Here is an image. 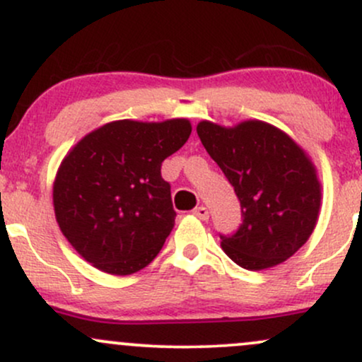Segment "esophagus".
Listing matches in <instances>:
<instances>
[{"mask_svg":"<svg viewBox=\"0 0 362 362\" xmlns=\"http://www.w3.org/2000/svg\"><path fill=\"white\" fill-rule=\"evenodd\" d=\"M192 214L197 216V218L202 219V221H207V219H209V211H207V207H204V206L195 207V209L192 211Z\"/></svg>","mask_w":362,"mask_h":362,"instance_id":"34e87169","label":"esophagus"}]
</instances>
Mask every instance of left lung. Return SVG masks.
Masks as SVG:
<instances>
[{
	"instance_id": "1",
	"label": "left lung",
	"mask_w": 362,
	"mask_h": 362,
	"mask_svg": "<svg viewBox=\"0 0 362 362\" xmlns=\"http://www.w3.org/2000/svg\"><path fill=\"white\" fill-rule=\"evenodd\" d=\"M197 134L242 207L238 230L219 235L224 253L248 271L274 267L294 255L317 224L322 199L305 151L260 120L231 129L202 120Z\"/></svg>"
}]
</instances>
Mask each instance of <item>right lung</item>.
Here are the masks:
<instances>
[{
    "instance_id": "1",
    "label": "right lung",
    "mask_w": 362,
    "mask_h": 362,
    "mask_svg": "<svg viewBox=\"0 0 362 362\" xmlns=\"http://www.w3.org/2000/svg\"><path fill=\"white\" fill-rule=\"evenodd\" d=\"M190 132L185 119H126L90 132L69 151L54 182V211L83 259L114 276L155 259L177 216L161 163Z\"/></svg>"
}]
</instances>
